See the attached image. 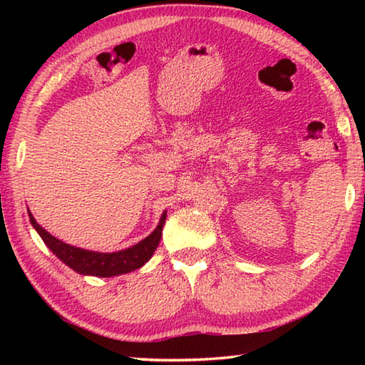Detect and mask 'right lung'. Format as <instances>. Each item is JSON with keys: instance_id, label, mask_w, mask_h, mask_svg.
I'll list each match as a JSON object with an SVG mask.
<instances>
[{"instance_id": "right-lung-1", "label": "right lung", "mask_w": 365, "mask_h": 365, "mask_svg": "<svg viewBox=\"0 0 365 365\" xmlns=\"http://www.w3.org/2000/svg\"><path fill=\"white\" fill-rule=\"evenodd\" d=\"M165 212L160 215L158 227L154 228L151 235H148L140 243L130 246V248L115 251V252H96L77 248V246L67 245L61 240L54 238L51 233H48L45 228L38 225V222L34 219L32 212L29 211L30 224L41 237L43 242L66 265H69L72 270L82 275H93V277H114L120 274H128V272L140 269L151 259L156 251L160 235H163V227L165 222Z\"/></svg>"}]
</instances>
